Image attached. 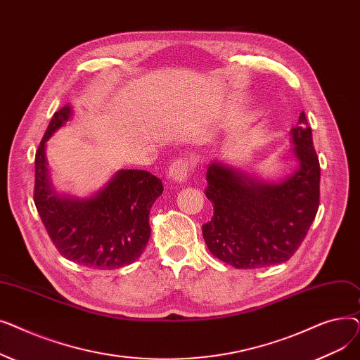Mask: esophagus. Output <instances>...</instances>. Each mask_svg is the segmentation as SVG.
I'll return each mask as SVG.
<instances>
[{
  "mask_svg": "<svg viewBox=\"0 0 360 360\" xmlns=\"http://www.w3.org/2000/svg\"><path fill=\"white\" fill-rule=\"evenodd\" d=\"M191 160L186 158H179L176 160H174L169 166V176L178 181V182H184L188 176L191 174Z\"/></svg>",
  "mask_w": 360,
  "mask_h": 360,
  "instance_id": "1",
  "label": "esophagus"
}]
</instances>
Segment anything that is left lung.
I'll list each match as a JSON object with an SVG mask.
<instances>
[{"label": "left lung", "instance_id": "8db88e82", "mask_svg": "<svg viewBox=\"0 0 360 360\" xmlns=\"http://www.w3.org/2000/svg\"><path fill=\"white\" fill-rule=\"evenodd\" d=\"M299 169L281 184H262L223 163L207 170L204 194L213 217L202 224L207 248L235 269L288 261L304 242L319 205V160L305 112L290 131Z\"/></svg>", "mask_w": 360, "mask_h": 360}]
</instances>
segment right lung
<instances>
[{
	"mask_svg": "<svg viewBox=\"0 0 360 360\" xmlns=\"http://www.w3.org/2000/svg\"><path fill=\"white\" fill-rule=\"evenodd\" d=\"M70 117V105L56 110L37 147L33 193L37 213L64 258L96 270L128 266L148 242V214L163 193L162 181L147 170H121L90 200L56 197L49 184L45 143Z\"/></svg>",
	"mask_w": 360,
	"mask_h": 360,
	"instance_id": "add662e5",
	"label": "right lung"
}]
</instances>
